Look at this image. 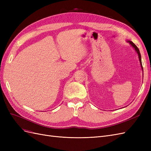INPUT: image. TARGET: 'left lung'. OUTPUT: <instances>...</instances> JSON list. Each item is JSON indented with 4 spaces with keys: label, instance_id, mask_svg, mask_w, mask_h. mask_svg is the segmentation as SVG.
<instances>
[{
    "label": "left lung",
    "instance_id": "8db88e82",
    "mask_svg": "<svg viewBox=\"0 0 151 151\" xmlns=\"http://www.w3.org/2000/svg\"><path fill=\"white\" fill-rule=\"evenodd\" d=\"M128 42H129L132 47H133L134 48H135V50H136V52H137V53H138V55H139V60H140V65H141V67H142V70H143V67H142V61H141V55H140V51H139V48H138V47L136 46V45L132 42H131V41H127Z\"/></svg>",
    "mask_w": 151,
    "mask_h": 151
}]
</instances>
